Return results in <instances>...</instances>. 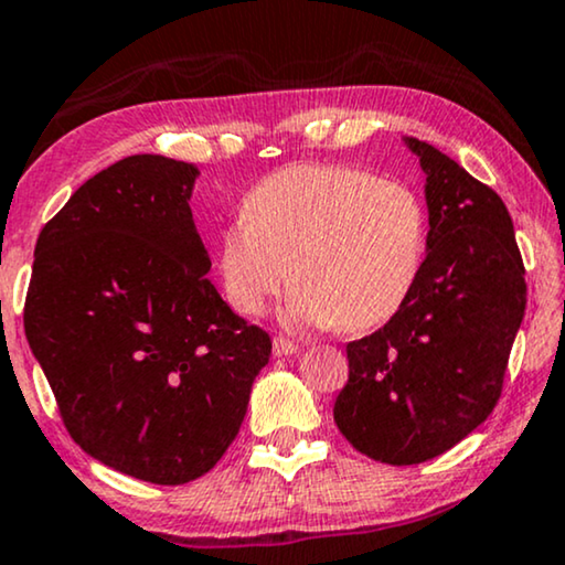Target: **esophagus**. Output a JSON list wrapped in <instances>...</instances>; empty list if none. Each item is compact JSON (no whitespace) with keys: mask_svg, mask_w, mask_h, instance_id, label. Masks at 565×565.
<instances>
[{"mask_svg":"<svg viewBox=\"0 0 565 565\" xmlns=\"http://www.w3.org/2000/svg\"><path fill=\"white\" fill-rule=\"evenodd\" d=\"M273 352H275V358H288V354L298 352V344L290 342V339H285V337H275Z\"/></svg>","mask_w":565,"mask_h":565,"instance_id":"obj_1","label":"esophagus"}]
</instances>
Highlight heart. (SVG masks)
<instances>
[{
  "mask_svg": "<svg viewBox=\"0 0 565 565\" xmlns=\"http://www.w3.org/2000/svg\"><path fill=\"white\" fill-rule=\"evenodd\" d=\"M427 205L412 184L344 164H290L244 200L221 234L223 296L257 316L290 280L298 329L365 331L393 319L419 282Z\"/></svg>",
  "mask_w": 565,
  "mask_h": 565,
  "instance_id": "obj_1",
  "label": "heart"
}]
</instances>
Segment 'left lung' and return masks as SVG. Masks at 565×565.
Listing matches in <instances>:
<instances>
[{"label":"left lung","mask_w":565,"mask_h":565,"mask_svg":"<svg viewBox=\"0 0 565 565\" xmlns=\"http://www.w3.org/2000/svg\"><path fill=\"white\" fill-rule=\"evenodd\" d=\"M406 146L427 174V259L404 308L347 344L334 404L354 450L388 466L437 458L489 419L527 303L504 200L435 146Z\"/></svg>","instance_id":"1"}]
</instances>
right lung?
<instances>
[{"label": "right lung", "mask_w": 565, "mask_h": 565, "mask_svg": "<svg viewBox=\"0 0 565 565\" xmlns=\"http://www.w3.org/2000/svg\"><path fill=\"white\" fill-rule=\"evenodd\" d=\"M195 177L136 153L84 182L38 236L22 316L74 443L159 486L223 458L273 352L205 280Z\"/></svg>", "instance_id": "obj_1"}]
</instances>
